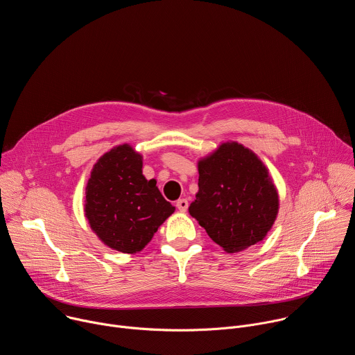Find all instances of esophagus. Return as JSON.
Wrapping results in <instances>:
<instances>
[{
  "label": "esophagus",
  "instance_id": "1",
  "mask_svg": "<svg viewBox=\"0 0 355 355\" xmlns=\"http://www.w3.org/2000/svg\"><path fill=\"white\" fill-rule=\"evenodd\" d=\"M175 207L178 208V211H180V212H185V211L188 209V200H187V199H184V198H182V199H178V200H177V204H175Z\"/></svg>",
  "mask_w": 355,
  "mask_h": 355
}]
</instances>
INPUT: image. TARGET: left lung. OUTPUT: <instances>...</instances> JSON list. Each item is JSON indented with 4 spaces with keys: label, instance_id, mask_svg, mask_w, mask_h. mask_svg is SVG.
<instances>
[{
    "label": "left lung",
    "instance_id": "1",
    "mask_svg": "<svg viewBox=\"0 0 355 355\" xmlns=\"http://www.w3.org/2000/svg\"><path fill=\"white\" fill-rule=\"evenodd\" d=\"M198 192L188 211L226 252L264 240L279 209L268 168L237 141L220 143L198 160Z\"/></svg>",
    "mask_w": 355,
    "mask_h": 355
}]
</instances>
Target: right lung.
<instances>
[{
    "instance_id": "obj_1",
    "label": "right lung",
    "mask_w": 355,
    "mask_h": 355,
    "mask_svg": "<svg viewBox=\"0 0 355 355\" xmlns=\"http://www.w3.org/2000/svg\"><path fill=\"white\" fill-rule=\"evenodd\" d=\"M141 168L143 156L123 143L98 159L85 187L91 230L110 248L128 254L141 251L175 211Z\"/></svg>"
}]
</instances>
